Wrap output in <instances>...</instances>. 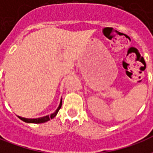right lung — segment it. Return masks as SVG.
Segmentation results:
<instances>
[{
    "label": "right lung",
    "instance_id": "1",
    "mask_svg": "<svg viewBox=\"0 0 153 153\" xmlns=\"http://www.w3.org/2000/svg\"><path fill=\"white\" fill-rule=\"evenodd\" d=\"M61 105H62V100H60V105L58 106V108L56 109V111H55L52 114H51V115H46V116H43V117H40V118L37 119H28V118H24V117H21V116H18L19 118L22 120L23 121L26 122V123H34V124H41V123H44V122H47L48 120H50V119L54 118L56 115H57V113L59 111V110L60 109L61 107Z\"/></svg>",
    "mask_w": 153,
    "mask_h": 153
}]
</instances>
